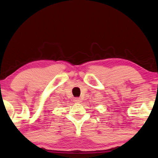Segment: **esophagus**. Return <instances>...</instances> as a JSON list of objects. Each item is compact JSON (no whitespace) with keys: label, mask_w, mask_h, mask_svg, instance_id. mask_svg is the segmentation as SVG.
Here are the masks:
<instances>
[{"label":"esophagus","mask_w":158,"mask_h":158,"mask_svg":"<svg viewBox=\"0 0 158 158\" xmlns=\"http://www.w3.org/2000/svg\"><path fill=\"white\" fill-rule=\"evenodd\" d=\"M73 102H76V103H80L81 102V99H80V98H78V97L74 98Z\"/></svg>","instance_id":"esophagus-1"}]
</instances>
